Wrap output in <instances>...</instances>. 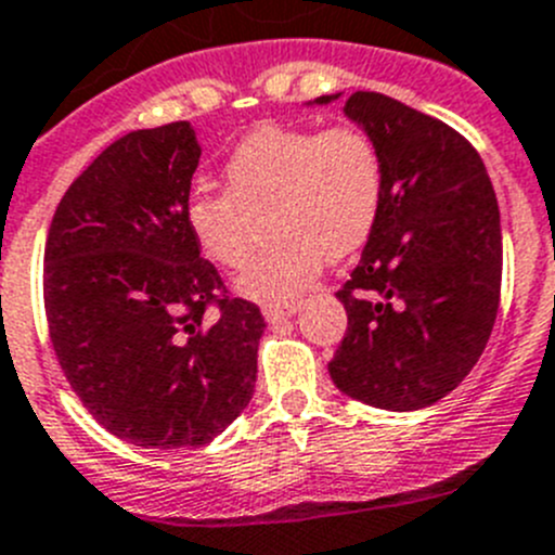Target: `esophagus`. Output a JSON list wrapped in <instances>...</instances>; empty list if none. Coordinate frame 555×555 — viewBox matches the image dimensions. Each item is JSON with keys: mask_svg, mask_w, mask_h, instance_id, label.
<instances>
[{"mask_svg": "<svg viewBox=\"0 0 555 555\" xmlns=\"http://www.w3.org/2000/svg\"><path fill=\"white\" fill-rule=\"evenodd\" d=\"M299 310V302H272V305H263V319L269 324H278L283 319H292L294 313Z\"/></svg>", "mask_w": 555, "mask_h": 555, "instance_id": "34e87169", "label": "esophagus"}]
</instances>
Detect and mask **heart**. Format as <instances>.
<instances>
[{
  "label": "heart",
  "mask_w": 555,
  "mask_h": 555,
  "mask_svg": "<svg viewBox=\"0 0 555 555\" xmlns=\"http://www.w3.org/2000/svg\"><path fill=\"white\" fill-rule=\"evenodd\" d=\"M223 177V193L190 195L184 223L209 263L242 269L267 218L274 240L240 274L236 288L269 305L302 292L326 258L357 250L382 202L378 150L353 125L321 133L263 125L236 144Z\"/></svg>",
  "instance_id": "obj_1"
}]
</instances>
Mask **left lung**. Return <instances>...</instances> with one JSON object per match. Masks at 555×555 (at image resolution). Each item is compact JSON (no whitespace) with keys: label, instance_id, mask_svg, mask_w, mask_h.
<instances>
[{"label":"left lung","instance_id":"1","mask_svg":"<svg viewBox=\"0 0 555 555\" xmlns=\"http://www.w3.org/2000/svg\"><path fill=\"white\" fill-rule=\"evenodd\" d=\"M335 100L340 92L305 105ZM343 114L376 144L382 202L337 292L348 330L330 376L373 409L420 411L472 373L493 332L499 202L477 150L439 119L376 92H353Z\"/></svg>","mask_w":555,"mask_h":555}]
</instances>
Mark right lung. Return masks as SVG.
I'll list each match as a JSON object with an SVG mask.
<instances>
[{"label":"right lung","instance_id":"right-lung-1","mask_svg":"<svg viewBox=\"0 0 555 555\" xmlns=\"http://www.w3.org/2000/svg\"><path fill=\"white\" fill-rule=\"evenodd\" d=\"M202 146L190 122L135 130L67 188L46 242L56 360L89 414L144 450L209 444L256 384L261 310L218 299L184 223Z\"/></svg>","mask_w":555,"mask_h":555}]
</instances>
